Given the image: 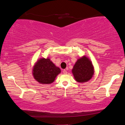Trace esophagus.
<instances>
[{"instance_id": "obj_1", "label": "esophagus", "mask_w": 125, "mask_h": 125, "mask_svg": "<svg viewBox=\"0 0 125 125\" xmlns=\"http://www.w3.org/2000/svg\"><path fill=\"white\" fill-rule=\"evenodd\" d=\"M63 74H67V71L65 69H64L63 70Z\"/></svg>"}]
</instances>
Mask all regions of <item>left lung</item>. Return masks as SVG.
<instances>
[{
	"instance_id": "obj_1",
	"label": "left lung",
	"mask_w": 125,
	"mask_h": 125,
	"mask_svg": "<svg viewBox=\"0 0 125 125\" xmlns=\"http://www.w3.org/2000/svg\"><path fill=\"white\" fill-rule=\"evenodd\" d=\"M72 73L76 81L85 83L92 78L94 68L89 59L83 56L77 61L72 69Z\"/></svg>"
}]
</instances>
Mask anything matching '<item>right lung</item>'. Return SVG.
Masks as SVG:
<instances>
[{
  "instance_id": "right-lung-1",
  "label": "right lung",
  "mask_w": 125,
  "mask_h": 125,
  "mask_svg": "<svg viewBox=\"0 0 125 125\" xmlns=\"http://www.w3.org/2000/svg\"><path fill=\"white\" fill-rule=\"evenodd\" d=\"M61 69L56 67L48 58H41L37 61L33 69V75L36 80L42 84L53 83Z\"/></svg>"
}]
</instances>
